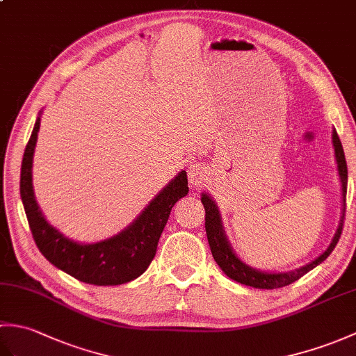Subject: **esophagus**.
<instances>
[{
  "label": "esophagus",
  "instance_id": "1",
  "mask_svg": "<svg viewBox=\"0 0 356 356\" xmlns=\"http://www.w3.org/2000/svg\"><path fill=\"white\" fill-rule=\"evenodd\" d=\"M188 179L193 186H199L207 180V168L200 163H191L188 166Z\"/></svg>",
  "mask_w": 356,
  "mask_h": 356
}]
</instances>
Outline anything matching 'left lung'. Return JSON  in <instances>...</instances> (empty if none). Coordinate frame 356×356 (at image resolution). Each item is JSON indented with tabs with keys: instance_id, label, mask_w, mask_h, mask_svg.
<instances>
[{
	"instance_id": "left-lung-1",
	"label": "left lung",
	"mask_w": 356,
	"mask_h": 356,
	"mask_svg": "<svg viewBox=\"0 0 356 356\" xmlns=\"http://www.w3.org/2000/svg\"><path fill=\"white\" fill-rule=\"evenodd\" d=\"M332 145H334L337 170H338L339 182H341V200H343L341 217H339V223H338L335 236L332 238L326 251L320 254L311 263H307L305 266H300L293 270L269 272V270L255 269L252 266H249V264H246L240 259V257H237V254L234 252L228 237H226L225 234L222 214L220 211H218V207L216 205L214 199L211 197L208 193H202L200 200L203 203V207H205V228H207V237H208L211 252H213L214 260L218 266H220V269L229 278H232L234 282L246 284V286L259 287V289H277V287H283L297 282L298 278L307 274L309 270H312L314 268L318 266V264H321L332 254V251H334L339 237H341L344 213H346V194H347V163H346L341 140H339L335 128L332 130Z\"/></svg>"
}]
</instances>
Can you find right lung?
Masks as SVG:
<instances>
[{"instance_id": "obj_1", "label": "right lung", "mask_w": 356, "mask_h": 356, "mask_svg": "<svg viewBox=\"0 0 356 356\" xmlns=\"http://www.w3.org/2000/svg\"><path fill=\"white\" fill-rule=\"evenodd\" d=\"M41 113L22 157L19 180L21 200L38 249L53 266L88 284L116 286L138 278L154 259L159 238L172 207L190 191L186 171L182 170L171 179L142 213L116 236L96 243H79L50 225L35 199L32 168Z\"/></svg>"}]
</instances>
